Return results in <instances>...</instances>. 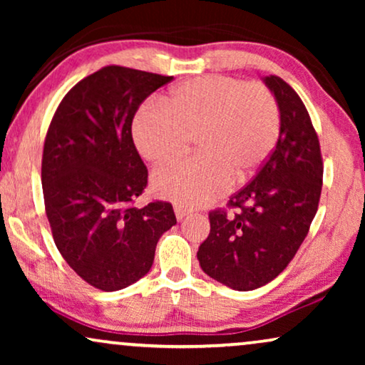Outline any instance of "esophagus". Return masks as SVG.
I'll return each mask as SVG.
<instances>
[{"label": "esophagus", "mask_w": 365, "mask_h": 365, "mask_svg": "<svg viewBox=\"0 0 365 365\" xmlns=\"http://www.w3.org/2000/svg\"><path fill=\"white\" fill-rule=\"evenodd\" d=\"M174 214H176L178 221H182V219L189 214V211H186V209L181 207V206H174Z\"/></svg>", "instance_id": "1"}]
</instances>
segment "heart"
I'll use <instances>...</instances> for the list:
<instances>
[{
  "mask_svg": "<svg viewBox=\"0 0 365 365\" xmlns=\"http://www.w3.org/2000/svg\"><path fill=\"white\" fill-rule=\"evenodd\" d=\"M166 103L138 109L133 139L146 161L163 164L182 156L189 136H197L199 158L153 174V191L178 206L212 202L231 179L242 182L251 178L276 146L279 108L259 84L226 76L197 78L174 88Z\"/></svg>",
  "mask_w": 365,
  "mask_h": 365,
  "instance_id": "obj_1",
  "label": "heart"
}]
</instances>
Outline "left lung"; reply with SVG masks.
<instances>
[{
  "label": "left lung",
  "instance_id": "left-lung-1",
  "mask_svg": "<svg viewBox=\"0 0 365 365\" xmlns=\"http://www.w3.org/2000/svg\"><path fill=\"white\" fill-rule=\"evenodd\" d=\"M262 81L281 116L276 148L229 199L234 216L209 212L211 232L197 251L202 271L234 291L266 286L286 269L307 236L322 189L321 146L306 106L281 78Z\"/></svg>",
  "mask_w": 365,
  "mask_h": 365
}]
</instances>
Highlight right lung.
I'll use <instances>...</instances> for the list:
<instances>
[{
	"instance_id": "obj_1",
	"label": "right lung",
	"mask_w": 365,
	"mask_h": 365,
	"mask_svg": "<svg viewBox=\"0 0 365 365\" xmlns=\"http://www.w3.org/2000/svg\"><path fill=\"white\" fill-rule=\"evenodd\" d=\"M171 79L106 66L63 98L49 124L41 184L54 242L69 267L101 291L146 276L159 237L176 224L169 202L131 206L148 184L133 118Z\"/></svg>"
}]
</instances>
